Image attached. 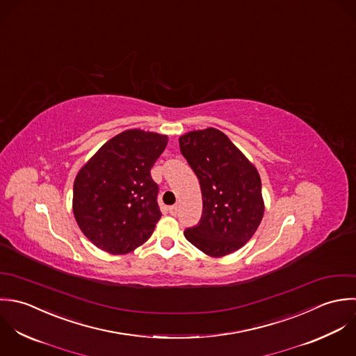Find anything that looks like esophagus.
I'll return each instance as SVG.
<instances>
[{"mask_svg": "<svg viewBox=\"0 0 356 356\" xmlns=\"http://www.w3.org/2000/svg\"><path fill=\"white\" fill-rule=\"evenodd\" d=\"M168 211H170L171 216H177V213H178V206H171V207L168 209Z\"/></svg>", "mask_w": 356, "mask_h": 356, "instance_id": "1", "label": "esophagus"}]
</instances>
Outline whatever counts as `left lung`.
<instances>
[{
  "label": "left lung",
  "mask_w": 356,
  "mask_h": 356,
  "mask_svg": "<svg viewBox=\"0 0 356 356\" xmlns=\"http://www.w3.org/2000/svg\"><path fill=\"white\" fill-rule=\"evenodd\" d=\"M184 157L199 178L203 214L184 235L210 257L243 247L264 217L261 178L255 165L220 129L206 128L179 136Z\"/></svg>",
  "instance_id": "1"
}]
</instances>
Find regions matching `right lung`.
<instances>
[{
    "mask_svg": "<svg viewBox=\"0 0 356 356\" xmlns=\"http://www.w3.org/2000/svg\"><path fill=\"white\" fill-rule=\"evenodd\" d=\"M167 135L127 129L109 139L80 168L73 214L86 237L109 254H127L152 236L161 213L150 168Z\"/></svg>",
    "mask_w": 356,
    "mask_h": 356,
    "instance_id": "obj_1",
    "label": "right lung"
}]
</instances>
